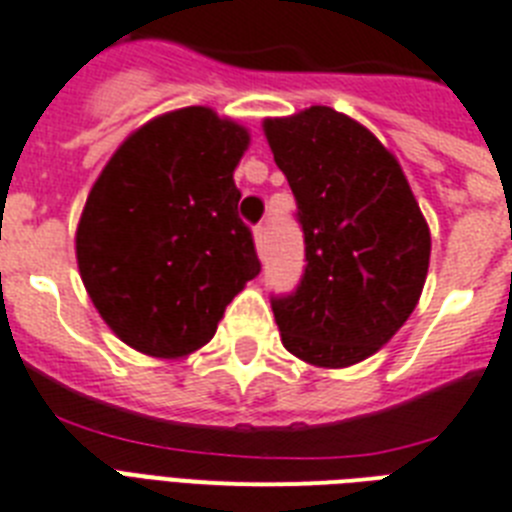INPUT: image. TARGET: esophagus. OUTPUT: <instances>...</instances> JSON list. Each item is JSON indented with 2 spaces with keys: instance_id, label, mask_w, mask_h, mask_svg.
I'll return each mask as SVG.
<instances>
[{
  "instance_id": "34e87169",
  "label": "esophagus",
  "mask_w": 512,
  "mask_h": 512,
  "mask_svg": "<svg viewBox=\"0 0 512 512\" xmlns=\"http://www.w3.org/2000/svg\"><path fill=\"white\" fill-rule=\"evenodd\" d=\"M253 243H256V251H264V245H267V227L259 224L256 230H253Z\"/></svg>"
}]
</instances>
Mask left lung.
I'll return each mask as SVG.
<instances>
[{"mask_svg": "<svg viewBox=\"0 0 512 512\" xmlns=\"http://www.w3.org/2000/svg\"><path fill=\"white\" fill-rule=\"evenodd\" d=\"M264 134L306 243L296 293L272 298L282 346L314 367L357 365L418 306L428 222L394 153L354 118L312 105L267 118Z\"/></svg>", "mask_w": 512, "mask_h": 512, "instance_id": "left-lung-1", "label": "left lung"}]
</instances>
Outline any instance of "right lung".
<instances>
[{
	"mask_svg": "<svg viewBox=\"0 0 512 512\" xmlns=\"http://www.w3.org/2000/svg\"><path fill=\"white\" fill-rule=\"evenodd\" d=\"M248 129L192 105L121 142L89 190L76 261L94 309L147 357L206 346L224 309L261 272L237 216Z\"/></svg>",
	"mask_w": 512,
	"mask_h": 512,
	"instance_id": "right-lung-1",
	"label": "right lung"
}]
</instances>
